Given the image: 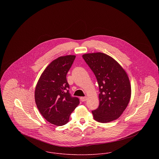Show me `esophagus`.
<instances>
[{"label":"esophagus","mask_w":159,"mask_h":159,"mask_svg":"<svg viewBox=\"0 0 159 159\" xmlns=\"http://www.w3.org/2000/svg\"><path fill=\"white\" fill-rule=\"evenodd\" d=\"M80 99H81V100L82 102H85V101L87 100V97H81L80 98Z\"/></svg>","instance_id":"1"}]
</instances>
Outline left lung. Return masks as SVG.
I'll return each instance as SVG.
<instances>
[{"label":"left lung","mask_w":159,"mask_h":159,"mask_svg":"<svg viewBox=\"0 0 159 159\" xmlns=\"http://www.w3.org/2000/svg\"><path fill=\"white\" fill-rule=\"evenodd\" d=\"M83 58L93 72L99 87V106L92 111L93 119L102 123L118 119L127 108L131 97L127 74L120 64L102 52L88 53Z\"/></svg>","instance_id":"left-lung-1"}]
</instances>
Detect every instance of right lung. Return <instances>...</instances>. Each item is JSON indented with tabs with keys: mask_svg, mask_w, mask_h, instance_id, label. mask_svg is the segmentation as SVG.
Segmentation results:
<instances>
[{
	"mask_svg": "<svg viewBox=\"0 0 159 159\" xmlns=\"http://www.w3.org/2000/svg\"><path fill=\"white\" fill-rule=\"evenodd\" d=\"M76 56H61L45 69L37 84L35 100L40 113L46 120L57 126L66 124L71 113L80 103L71 97L66 76Z\"/></svg>",
	"mask_w": 159,
	"mask_h": 159,
	"instance_id": "add662e5",
	"label": "right lung"
}]
</instances>
